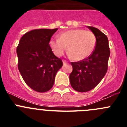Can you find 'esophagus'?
Returning a JSON list of instances; mask_svg holds the SVG:
<instances>
[{
	"label": "esophagus",
	"mask_w": 127,
	"mask_h": 127,
	"mask_svg": "<svg viewBox=\"0 0 127 127\" xmlns=\"http://www.w3.org/2000/svg\"><path fill=\"white\" fill-rule=\"evenodd\" d=\"M66 63H67V61H66V60H63V64H66Z\"/></svg>",
	"instance_id": "esophagus-1"
}]
</instances>
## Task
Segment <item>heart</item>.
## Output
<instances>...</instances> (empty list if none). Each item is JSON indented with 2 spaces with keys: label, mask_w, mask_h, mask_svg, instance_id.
<instances>
[{
  "label": "heart",
  "mask_w": 127,
  "mask_h": 127,
  "mask_svg": "<svg viewBox=\"0 0 127 127\" xmlns=\"http://www.w3.org/2000/svg\"><path fill=\"white\" fill-rule=\"evenodd\" d=\"M96 44L95 35L89 30L72 29L59 35L58 39L52 38L49 41L51 51L57 57H60L67 49L69 56L75 60L81 61L92 53Z\"/></svg>",
  "instance_id": "b5f03b06"
}]
</instances>
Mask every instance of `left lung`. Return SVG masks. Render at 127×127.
<instances>
[{
    "label": "left lung",
    "instance_id": "left-lung-1",
    "mask_svg": "<svg viewBox=\"0 0 127 127\" xmlns=\"http://www.w3.org/2000/svg\"><path fill=\"white\" fill-rule=\"evenodd\" d=\"M87 27L96 37L95 50L85 60L71 62L73 69L69 76L71 86L79 92H88L97 86L107 72L110 56L107 36L97 28Z\"/></svg>",
    "mask_w": 127,
    "mask_h": 127
}]
</instances>
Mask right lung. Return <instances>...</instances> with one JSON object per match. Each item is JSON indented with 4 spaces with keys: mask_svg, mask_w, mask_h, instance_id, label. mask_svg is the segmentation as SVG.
<instances>
[{
    "mask_svg": "<svg viewBox=\"0 0 127 127\" xmlns=\"http://www.w3.org/2000/svg\"><path fill=\"white\" fill-rule=\"evenodd\" d=\"M58 29H35L22 37L16 49L18 67L26 84L38 92H46L53 87L62 60L56 57L49 41Z\"/></svg>",
    "mask_w": 127,
    "mask_h": 127,
    "instance_id": "right-lung-1",
    "label": "right lung"
}]
</instances>
